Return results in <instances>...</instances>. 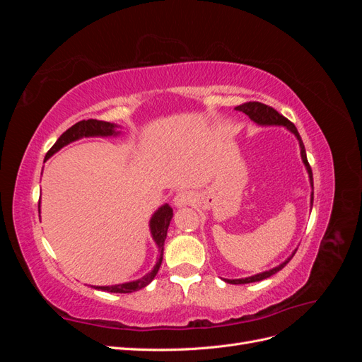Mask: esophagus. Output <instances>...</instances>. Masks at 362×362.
Returning <instances> with one entry per match:
<instances>
[{
	"label": "esophagus",
	"mask_w": 362,
	"mask_h": 362,
	"mask_svg": "<svg viewBox=\"0 0 362 362\" xmlns=\"http://www.w3.org/2000/svg\"><path fill=\"white\" fill-rule=\"evenodd\" d=\"M193 202H194V194L192 192H187V190L178 192L177 196L173 198V204H175V206H178V208L192 205Z\"/></svg>",
	"instance_id": "34e87169"
}]
</instances>
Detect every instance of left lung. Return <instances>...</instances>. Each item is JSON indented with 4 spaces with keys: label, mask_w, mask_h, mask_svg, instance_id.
<instances>
[{
    "label": "left lung",
    "mask_w": 362,
    "mask_h": 362,
    "mask_svg": "<svg viewBox=\"0 0 362 362\" xmlns=\"http://www.w3.org/2000/svg\"><path fill=\"white\" fill-rule=\"evenodd\" d=\"M235 108H237L238 112H243L245 115H247L252 120H254V122H257L259 125H284V127H287L291 131V133L296 137H298V140H299L300 156H302V160H303L305 166H306V170H308V173H310V180H311V185H313V170H311V166H310V163H308V158H306V151H305V146H303V141H302V139H300V136L298 133V129H296L294 124L290 122L287 117H284L282 115H279L273 107L266 105V104H261V103H257V101H249V103H245V104L238 105ZM313 194H311V204H313V199H314ZM294 254H296V252H294ZM293 255L287 261H284L282 264H279L278 267L272 269V270L258 273V275H254V276H250V278H245V279H225V282H229V284H249V282H257V281H262V279H266V278H270L272 275H275L276 272H279L281 269L286 267L287 262L293 258Z\"/></svg>",
    "instance_id": "obj_1"
}]
</instances>
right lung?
Masks as SVG:
<instances>
[{"mask_svg": "<svg viewBox=\"0 0 362 362\" xmlns=\"http://www.w3.org/2000/svg\"><path fill=\"white\" fill-rule=\"evenodd\" d=\"M117 134L115 131V124L105 122V120H96V119H87V120H80L75 125H72L69 129L64 131V133L57 139L56 144L51 146V149L47 152V158H49L54 152H57L59 149H62L63 146H66L68 144L74 140H78L81 137H92V136H113ZM173 216L172 208L166 204L160 206L158 210L154 213L151 218V234L154 242L158 246V252H160V258L157 261V264L154 267V270L149 272L146 276L140 278L137 281L133 282H127V284H119V286H112V287H95L98 290L103 291H108V293H133L137 291L140 288L146 287L148 284L156 278L157 272L161 266V259H163V247H164V240H166L168 235V228L170 223V218Z\"/></svg>", "mask_w": 362, "mask_h": 362, "instance_id": "right-lung-1", "label": "right lung"}]
</instances>
